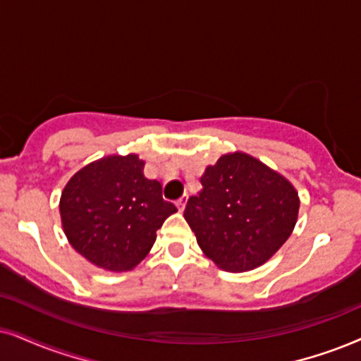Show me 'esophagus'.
I'll return each instance as SVG.
<instances>
[{"mask_svg": "<svg viewBox=\"0 0 361 361\" xmlns=\"http://www.w3.org/2000/svg\"><path fill=\"white\" fill-rule=\"evenodd\" d=\"M185 204H186V196L183 195V196H181V198L176 200V207H178V209H180V212H183Z\"/></svg>", "mask_w": 361, "mask_h": 361, "instance_id": "obj_1", "label": "esophagus"}]
</instances>
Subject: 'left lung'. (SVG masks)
I'll return each mask as SVG.
<instances>
[{"mask_svg":"<svg viewBox=\"0 0 361 361\" xmlns=\"http://www.w3.org/2000/svg\"><path fill=\"white\" fill-rule=\"evenodd\" d=\"M185 220L208 258L226 271H248L288 240L298 216L290 181L245 153L225 154L202 176Z\"/></svg>","mask_w":361,"mask_h":361,"instance_id":"left-lung-1","label":"left lung"}]
</instances>
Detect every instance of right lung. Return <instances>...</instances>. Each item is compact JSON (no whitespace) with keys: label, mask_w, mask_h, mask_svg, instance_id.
<instances>
[{"label":"right lung","mask_w":361,"mask_h":361,"mask_svg":"<svg viewBox=\"0 0 361 361\" xmlns=\"http://www.w3.org/2000/svg\"><path fill=\"white\" fill-rule=\"evenodd\" d=\"M136 154L90 163L68 181L59 212L73 248L99 268L126 271L147 257L163 221L176 212Z\"/></svg>","instance_id":"1"}]
</instances>
